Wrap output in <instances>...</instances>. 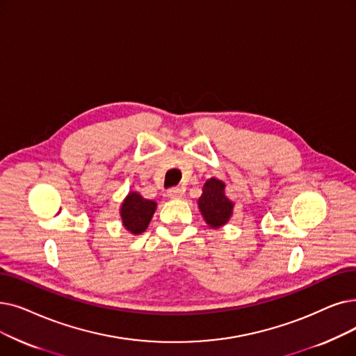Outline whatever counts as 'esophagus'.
Returning a JSON list of instances; mask_svg holds the SVG:
<instances>
[{"mask_svg": "<svg viewBox=\"0 0 356 356\" xmlns=\"http://www.w3.org/2000/svg\"><path fill=\"white\" fill-rule=\"evenodd\" d=\"M183 193H184L183 189H180V188H173V189H170V191L167 192V196H168L170 199H181V197H183Z\"/></svg>", "mask_w": 356, "mask_h": 356, "instance_id": "34e87169", "label": "esophagus"}]
</instances>
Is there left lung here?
Listing matches in <instances>:
<instances>
[{"label": "left lung", "mask_w": 356, "mask_h": 356, "mask_svg": "<svg viewBox=\"0 0 356 356\" xmlns=\"http://www.w3.org/2000/svg\"><path fill=\"white\" fill-rule=\"evenodd\" d=\"M197 208L208 227L212 229L222 228L234 211V202L225 195V183L215 177L208 179L202 188V195L197 199Z\"/></svg>", "instance_id": "1"}]
</instances>
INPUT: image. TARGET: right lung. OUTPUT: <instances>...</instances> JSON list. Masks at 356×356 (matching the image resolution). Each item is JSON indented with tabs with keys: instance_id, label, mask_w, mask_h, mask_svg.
Segmentation results:
<instances>
[{
	"instance_id": "right-lung-1",
	"label": "right lung",
	"mask_w": 356,
	"mask_h": 356,
	"mask_svg": "<svg viewBox=\"0 0 356 356\" xmlns=\"http://www.w3.org/2000/svg\"><path fill=\"white\" fill-rule=\"evenodd\" d=\"M157 209L156 200L145 199L141 193L129 191L122 200L119 215L122 225L132 236H140L148 228L154 212Z\"/></svg>"
}]
</instances>
